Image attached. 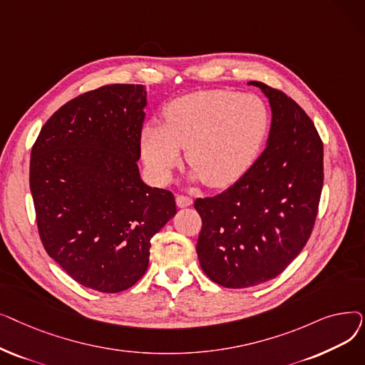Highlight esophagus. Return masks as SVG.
<instances>
[{
	"mask_svg": "<svg viewBox=\"0 0 365 365\" xmlns=\"http://www.w3.org/2000/svg\"><path fill=\"white\" fill-rule=\"evenodd\" d=\"M176 204H178V207H180V208L189 207V205H192V198L185 197V195H178V197H176Z\"/></svg>",
	"mask_w": 365,
	"mask_h": 365,
	"instance_id": "1",
	"label": "esophagus"
}]
</instances>
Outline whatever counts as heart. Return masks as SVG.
I'll use <instances>...</instances> for the list:
<instances>
[{
	"instance_id": "1",
	"label": "heart",
	"mask_w": 365,
	"mask_h": 365,
	"mask_svg": "<svg viewBox=\"0 0 365 365\" xmlns=\"http://www.w3.org/2000/svg\"><path fill=\"white\" fill-rule=\"evenodd\" d=\"M269 130V110L256 94L201 90L167 105L164 123H149L140 150L152 179L164 183L186 161L205 185H232L252 168Z\"/></svg>"
}]
</instances>
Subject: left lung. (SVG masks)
I'll use <instances>...</instances> for the list:
<instances>
[{"mask_svg": "<svg viewBox=\"0 0 365 365\" xmlns=\"http://www.w3.org/2000/svg\"><path fill=\"white\" fill-rule=\"evenodd\" d=\"M272 123L262 155L225 192L195 200L202 219L197 253L204 274L226 289L278 277L308 242L324 182V146L306 112L259 81Z\"/></svg>", "mask_w": 365, "mask_h": 365, "instance_id": "1", "label": "left lung"}]
</instances>
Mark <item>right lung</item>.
<instances>
[{"mask_svg":"<svg viewBox=\"0 0 365 365\" xmlns=\"http://www.w3.org/2000/svg\"><path fill=\"white\" fill-rule=\"evenodd\" d=\"M146 91L110 84L57 109L32 146L29 186L48 256L78 284L118 293L148 269L150 238L176 215L140 179Z\"/></svg>","mask_w":365,"mask_h":365,"instance_id":"1","label":"right lung"}]
</instances>
